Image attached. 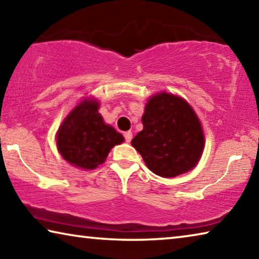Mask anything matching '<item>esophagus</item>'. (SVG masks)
<instances>
[{"instance_id": "esophagus-1", "label": "esophagus", "mask_w": 259, "mask_h": 259, "mask_svg": "<svg viewBox=\"0 0 259 259\" xmlns=\"http://www.w3.org/2000/svg\"><path fill=\"white\" fill-rule=\"evenodd\" d=\"M123 136H124V139H125L126 143H130L131 139H133V133H131V131H126V133H124Z\"/></svg>"}]
</instances>
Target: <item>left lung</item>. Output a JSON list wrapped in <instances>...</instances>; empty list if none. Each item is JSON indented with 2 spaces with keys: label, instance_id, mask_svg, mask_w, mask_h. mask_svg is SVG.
<instances>
[{
  "label": "left lung",
  "instance_id": "1",
  "mask_svg": "<svg viewBox=\"0 0 259 259\" xmlns=\"http://www.w3.org/2000/svg\"><path fill=\"white\" fill-rule=\"evenodd\" d=\"M143 130L131 140L147 168L171 178L190 171L204 147L199 117L186 100L168 93L148 99L142 117Z\"/></svg>",
  "mask_w": 259,
  "mask_h": 259
}]
</instances>
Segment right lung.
Returning a JSON list of instances; mask_svg holds the SVG:
<instances>
[{
	"instance_id": "1",
	"label": "right lung",
	"mask_w": 259,
	"mask_h": 259,
	"mask_svg": "<svg viewBox=\"0 0 259 259\" xmlns=\"http://www.w3.org/2000/svg\"><path fill=\"white\" fill-rule=\"evenodd\" d=\"M99 103L85 98L65 117L57 133V147L65 160L81 169H96L123 136L104 122Z\"/></svg>"
}]
</instances>
